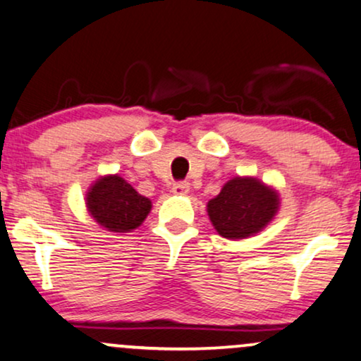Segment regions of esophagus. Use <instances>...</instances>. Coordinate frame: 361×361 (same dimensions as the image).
<instances>
[{"instance_id":"34e87169","label":"esophagus","mask_w":361,"mask_h":361,"mask_svg":"<svg viewBox=\"0 0 361 361\" xmlns=\"http://www.w3.org/2000/svg\"><path fill=\"white\" fill-rule=\"evenodd\" d=\"M173 193L175 195H180V197H185V195H188L190 192V185L186 183V181H178V183L173 185Z\"/></svg>"}]
</instances>
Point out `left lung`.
I'll list each match as a JSON object with an SVG mask.
<instances>
[{"mask_svg": "<svg viewBox=\"0 0 361 361\" xmlns=\"http://www.w3.org/2000/svg\"><path fill=\"white\" fill-rule=\"evenodd\" d=\"M281 207L279 192L255 176H235L207 203L214 228L228 240H242L262 232Z\"/></svg>", "mask_w": 361, "mask_h": 361, "instance_id": "8db88e82", "label": "left lung"}]
</instances>
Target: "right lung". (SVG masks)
<instances>
[{"label":"right lung","mask_w":361,"mask_h":361,"mask_svg":"<svg viewBox=\"0 0 361 361\" xmlns=\"http://www.w3.org/2000/svg\"><path fill=\"white\" fill-rule=\"evenodd\" d=\"M89 215L102 228L116 233L133 232L151 212V200L139 195L123 176L104 175L85 193Z\"/></svg>","instance_id":"right-lung-1"}]
</instances>
